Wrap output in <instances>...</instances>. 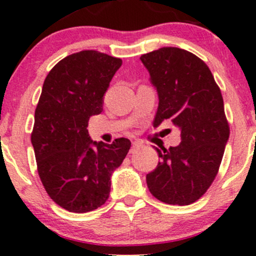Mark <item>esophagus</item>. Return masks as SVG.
<instances>
[{"label": "esophagus", "mask_w": 256, "mask_h": 256, "mask_svg": "<svg viewBox=\"0 0 256 256\" xmlns=\"http://www.w3.org/2000/svg\"><path fill=\"white\" fill-rule=\"evenodd\" d=\"M142 146H143L142 143H140V142H137V140H134V142H132V146H131V152H136L137 149L142 148Z\"/></svg>", "instance_id": "34e87169"}]
</instances>
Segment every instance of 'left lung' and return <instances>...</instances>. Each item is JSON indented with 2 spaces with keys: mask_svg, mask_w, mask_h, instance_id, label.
Wrapping results in <instances>:
<instances>
[{
  "mask_svg": "<svg viewBox=\"0 0 256 256\" xmlns=\"http://www.w3.org/2000/svg\"><path fill=\"white\" fill-rule=\"evenodd\" d=\"M158 91L154 126L170 119L182 142L156 149V168L146 174L154 198L168 204H194L216 179L230 136L224 101L214 77L201 58L174 46L140 56Z\"/></svg>",
  "mask_w": 256,
  "mask_h": 256,
  "instance_id": "left-lung-1",
  "label": "left lung"
}]
</instances>
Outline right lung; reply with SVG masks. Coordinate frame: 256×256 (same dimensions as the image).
<instances>
[{
  "label": "right lung",
  "mask_w": 256,
  "mask_h": 256,
  "mask_svg": "<svg viewBox=\"0 0 256 256\" xmlns=\"http://www.w3.org/2000/svg\"><path fill=\"white\" fill-rule=\"evenodd\" d=\"M122 64L83 50L58 61L44 80L31 142L44 189L68 212H91L107 201L112 173L131 146L128 138L94 142L86 130L90 116L104 110V95Z\"/></svg>",
  "instance_id": "add662e5"
}]
</instances>
